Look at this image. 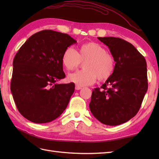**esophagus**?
<instances>
[{"instance_id": "obj_1", "label": "esophagus", "mask_w": 159, "mask_h": 159, "mask_svg": "<svg viewBox=\"0 0 159 159\" xmlns=\"http://www.w3.org/2000/svg\"><path fill=\"white\" fill-rule=\"evenodd\" d=\"M82 89L81 87H80V86H79V85H76V87H75V89H76V90H80V89Z\"/></svg>"}]
</instances>
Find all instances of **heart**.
I'll return each mask as SVG.
<instances>
[{
  "label": "heart",
  "mask_w": 159,
  "mask_h": 159,
  "mask_svg": "<svg viewBox=\"0 0 159 159\" xmlns=\"http://www.w3.org/2000/svg\"><path fill=\"white\" fill-rule=\"evenodd\" d=\"M83 70L70 74L67 79L80 87L92 85L97 79L106 80L112 76L116 67L113 55L107 52L104 47L96 42L83 43L76 52L72 47H68L61 57L62 65L66 70L77 68L84 62Z\"/></svg>",
  "instance_id": "b5f03b06"
}]
</instances>
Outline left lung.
<instances>
[{
	"mask_svg": "<svg viewBox=\"0 0 159 159\" xmlns=\"http://www.w3.org/2000/svg\"><path fill=\"white\" fill-rule=\"evenodd\" d=\"M98 39L109 47L116 63L112 76L93 90L89 109L101 123L117 126L135 116L140 109L148 90L146 61L126 40Z\"/></svg>",
	"mask_w": 159,
	"mask_h": 159,
	"instance_id": "8db88e82",
	"label": "left lung"
}]
</instances>
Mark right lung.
I'll use <instances>...</instances> for the list:
<instances>
[{"label":"right lung","instance_id":"add662e5","mask_svg":"<svg viewBox=\"0 0 159 159\" xmlns=\"http://www.w3.org/2000/svg\"><path fill=\"white\" fill-rule=\"evenodd\" d=\"M75 39L66 33L43 30L20 47L13 61L11 92L18 111L37 124L60 116L74 92V84H59L66 74L61 57Z\"/></svg>","mask_w":159,"mask_h":159}]
</instances>
